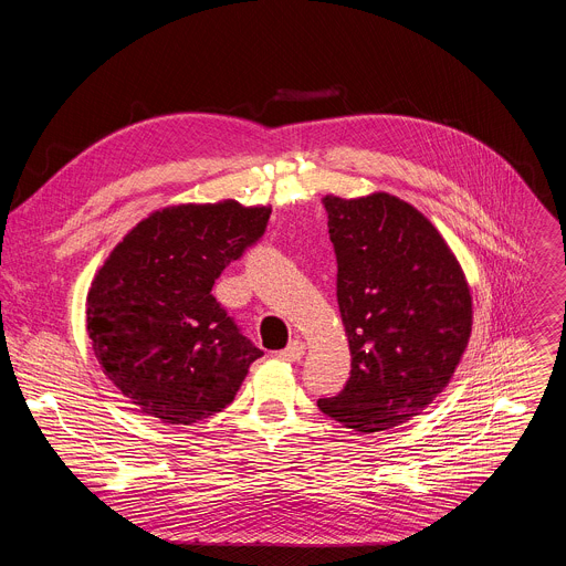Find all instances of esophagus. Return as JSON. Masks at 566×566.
I'll return each instance as SVG.
<instances>
[{
	"instance_id": "esophagus-1",
	"label": "esophagus",
	"mask_w": 566,
	"mask_h": 566,
	"mask_svg": "<svg viewBox=\"0 0 566 566\" xmlns=\"http://www.w3.org/2000/svg\"><path fill=\"white\" fill-rule=\"evenodd\" d=\"M304 352H306V345H304L302 340H293V343H289V347H286V349L277 352V356H280L282 360L297 363V360L304 356Z\"/></svg>"
}]
</instances>
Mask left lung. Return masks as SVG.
Returning <instances> with one entry per match:
<instances>
[{
    "label": "left lung",
    "mask_w": 566,
    "mask_h": 566,
    "mask_svg": "<svg viewBox=\"0 0 566 566\" xmlns=\"http://www.w3.org/2000/svg\"><path fill=\"white\" fill-rule=\"evenodd\" d=\"M352 374L317 408L371 434L408 423L448 387L472 332L463 269L432 221L387 192L327 195Z\"/></svg>",
    "instance_id": "left-lung-1"
}]
</instances>
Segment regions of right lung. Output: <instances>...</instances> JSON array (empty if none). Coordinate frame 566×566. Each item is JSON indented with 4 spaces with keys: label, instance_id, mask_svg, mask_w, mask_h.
Here are the masks:
<instances>
[{
    "label": "right lung",
    "instance_id": "add662e5",
    "mask_svg": "<svg viewBox=\"0 0 566 566\" xmlns=\"http://www.w3.org/2000/svg\"><path fill=\"white\" fill-rule=\"evenodd\" d=\"M269 217L271 206L234 199L154 210L94 275L87 334L105 376L145 417L190 426L221 412L262 356L212 286Z\"/></svg>",
    "mask_w": 566,
    "mask_h": 566
}]
</instances>
